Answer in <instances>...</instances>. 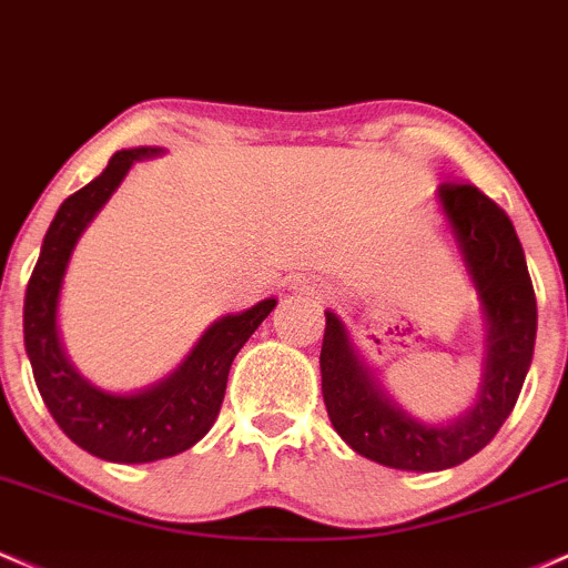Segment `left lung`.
Segmentation results:
<instances>
[{
    "label": "left lung",
    "mask_w": 568,
    "mask_h": 568,
    "mask_svg": "<svg viewBox=\"0 0 568 568\" xmlns=\"http://www.w3.org/2000/svg\"><path fill=\"white\" fill-rule=\"evenodd\" d=\"M438 201L487 321L485 375L474 408L449 425L405 414L356 354L332 310L321 345V392L332 427L356 455L397 470L455 468L485 449L509 419L534 359L536 296L511 220L474 184H440Z\"/></svg>",
    "instance_id": "left-lung-1"
}]
</instances>
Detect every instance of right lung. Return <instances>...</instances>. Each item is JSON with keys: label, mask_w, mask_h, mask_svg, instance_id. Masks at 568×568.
Returning <instances> with one entry per match:
<instances>
[{"label": "right lung", "mask_w": 568, "mask_h": 568, "mask_svg": "<svg viewBox=\"0 0 568 568\" xmlns=\"http://www.w3.org/2000/svg\"><path fill=\"white\" fill-rule=\"evenodd\" d=\"M160 152L163 149L158 146L122 149L109 160L103 174L64 199L48 225L23 300V345L53 422L83 452L122 465L174 457L204 438L223 405L234 356L277 304L264 300L244 313L214 321L187 359L169 378L143 392H103L70 364L59 339L57 307L75 242L130 165Z\"/></svg>", "instance_id": "1"}]
</instances>
